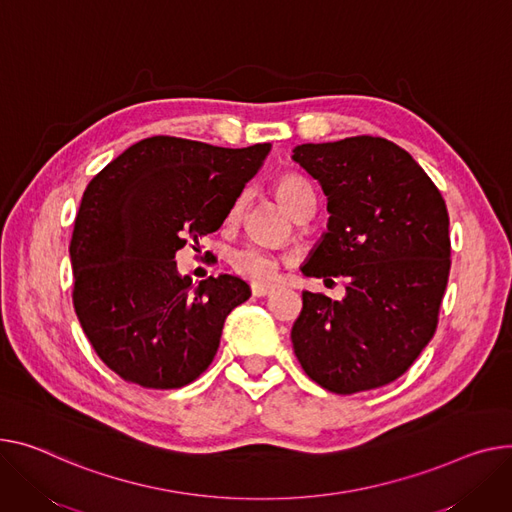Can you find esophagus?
Here are the masks:
<instances>
[{
	"label": "esophagus",
	"mask_w": 512,
	"mask_h": 512,
	"mask_svg": "<svg viewBox=\"0 0 512 512\" xmlns=\"http://www.w3.org/2000/svg\"><path fill=\"white\" fill-rule=\"evenodd\" d=\"M251 292H253V296H257V298H261V296H267V294H271L274 292V286H265V284H251Z\"/></svg>",
	"instance_id": "34e87169"
}]
</instances>
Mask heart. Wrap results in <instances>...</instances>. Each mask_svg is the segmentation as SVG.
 <instances>
[{"label": "heart", "instance_id": "b5f03b06", "mask_svg": "<svg viewBox=\"0 0 512 512\" xmlns=\"http://www.w3.org/2000/svg\"><path fill=\"white\" fill-rule=\"evenodd\" d=\"M309 193H313L311 185L300 177H286L278 185V195L290 212L296 208V203ZM280 261L282 259L276 253H271L257 245L241 247L230 255V263L238 271V274L245 278H251V280H257V282L274 280L278 269H280Z\"/></svg>", "mask_w": 512, "mask_h": 512}]
</instances>
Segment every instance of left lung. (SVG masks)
<instances>
[{
	"label": "left lung",
	"instance_id": "left-lung-1",
	"mask_svg": "<svg viewBox=\"0 0 512 512\" xmlns=\"http://www.w3.org/2000/svg\"><path fill=\"white\" fill-rule=\"evenodd\" d=\"M292 160L327 197V230L300 271L348 278L346 296L302 292L294 354L337 395L399 379L430 342L451 269L449 212L422 166L397 144L356 135L302 144Z\"/></svg>",
	"mask_w": 512,
	"mask_h": 512
}]
</instances>
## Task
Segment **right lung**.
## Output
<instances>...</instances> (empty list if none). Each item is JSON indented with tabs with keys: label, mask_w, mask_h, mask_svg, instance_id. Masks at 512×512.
<instances>
[{
	"label": "right lung",
	"mask_w": 512,
	"mask_h": 512,
	"mask_svg": "<svg viewBox=\"0 0 512 512\" xmlns=\"http://www.w3.org/2000/svg\"><path fill=\"white\" fill-rule=\"evenodd\" d=\"M269 150L154 135L88 183L70 243L74 309L123 381L179 389L212 364L226 317L251 288L230 274L195 286L175 255L222 226Z\"/></svg>",
	"instance_id": "obj_1"
}]
</instances>
